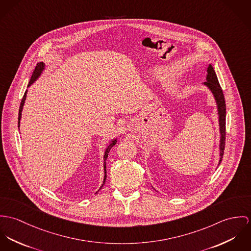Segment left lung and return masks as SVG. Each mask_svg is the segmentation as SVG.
I'll return each instance as SVG.
<instances>
[{
  "instance_id": "left-lung-1",
  "label": "left lung",
  "mask_w": 251,
  "mask_h": 251,
  "mask_svg": "<svg viewBox=\"0 0 251 251\" xmlns=\"http://www.w3.org/2000/svg\"><path fill=\"white\" fill-rule=\"evenodd\" d=\"M203 85L209 88L212 92L214 99L217 105V112H218V120L220 126V144H219V152H220V159H219V166L223 160L224 145H225V117H226V107H225V100L223 96V90L218 81V77L216 72L211 64L207 67V76L206 82L202 83Z\"/></svg>"
}]
</instances>
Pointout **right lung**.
Returning a JSON list of instances; mask_svg holds the SVG:
<instances>
[{
	"instance_id": "add662e5",
	"label": "right lung",
	"mask_w": 251,
	"mask_h": 251,
	"mask_svg": "<svg viewBox=\"0 0 251 251\" xmlns=\"http://www.w3.org/2000/svg\"><path fill=\"white\" fill-rule=\"evenodd\" d=\"M45 68H46V65H45V63H44L43 61H41V62L37 63V65H36V67H35V69H34V71H33V73H32L31 77H30V80H29L28 87H29V86H30L31 84H33L35 81H37V80H38V78L41 76V74L43 73V71L45 70ZM27 93H28V89L25 91V94H24L23 99H22V101H21V105H20V109H19V115H18V128L20 127V120H21V117H22L23 108H24L25 101H26V98H27ZM116 142H117V139H116V138H113V139L110 141V143L108 144L107 148L105 149V153H104V181H103V184L101 185V187H100V189H99V190H101V189H102V187L105 185V182H106V179H107V170H106V168H107V167H106V161H107V158H108V155H109L110 150L112 149V146H114V145L116 144ZM99 190H98V191H99Z\"/></svg>"
}]
</instances>
